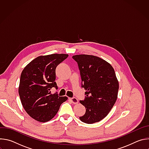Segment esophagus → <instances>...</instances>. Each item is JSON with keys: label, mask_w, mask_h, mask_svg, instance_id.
Listing matches in <instances>:
<instances>
[{"label": "esophagus", "mask_w": 149, "mask_h": 149, "mask_svg": "<svg viewBox=\"0 0 149 149\" xmlns=\"http://www.w3.org/2000/svg\"><path fill=\"white\" fill-rule=\"evenodd\" d=\"M70 100L71 101V102H72L73 104H77V103L78 102V99L76 98L75 97H73V98H70Z\"/></svg>", "instance_id": "1"}]
</instances>
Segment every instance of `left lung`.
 Wrapping results in <instances>:
<instances>
[{
	"label": "left lung",
	"mask_w": 149,
	"mask_h": 149,
	"mask_svg": "<svg viewBox=\"0 0 149 149\" xmlns=\"http://www.w3.org/2000/svg\"><path fill=\"white\" fill-rule=\"evenodd\" d=\"M86 90L85 99L79 102L86 109L79 117L87 124L98 122L108 115L118 95V81L113 67L105 60L90 55H74Z\"/></svg>",
	"instance_id": "8db88e82"
}]
</instances>
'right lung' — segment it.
I'll return each instance as SVG.
<instances>
[{"mask_svg":"<svg viewBox=\"0 0 149 149\" xmlns=\"http://www.w3.org/2000/svg\"><path fill=\"white\" fill-rule=\"evenodd\" d=\"M68 56V54H54L39 56L25 67L21 73L19 94L21 102L30 117L40 122L51 120L58 113L67 97L51 94L58 88L55 81L56 67Z\"/></svg>","mask_w":149,"mask_h":149,"instance_id":"obj_1","label":"right lung"}]
</instances>
